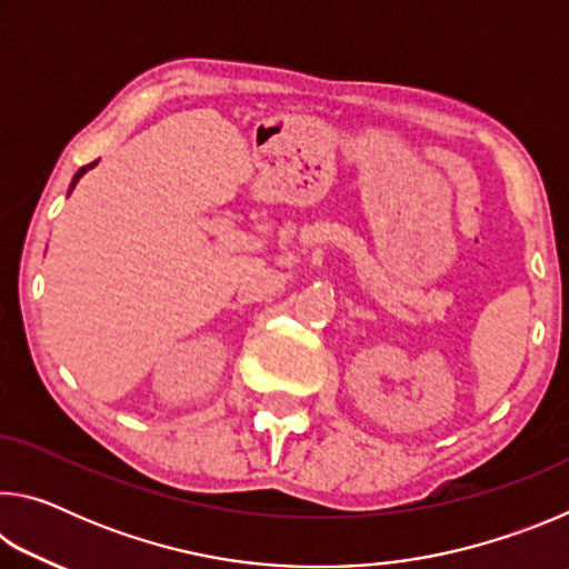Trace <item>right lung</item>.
<instances>
[{
	"label": "right lung",
	"instance_id": "right-lung-1",
	"mask_svg": "<svg viewBox=\"0 0 569 569\" xmlns=\"http://www.w3.org/2000/svg\"><path fill=\"white\" fill-rule=\"evenodd\" d=\"M90 168H94V162H90V166H84V168H80V172H77V176H74V178H72V186H70V190H72V188H74V186H77V180H80V178H82V176H84V172H88V170H90Z\"/></svg>",
	"mask_w": 569,
	"mask_h": 569
}]
</instances>
